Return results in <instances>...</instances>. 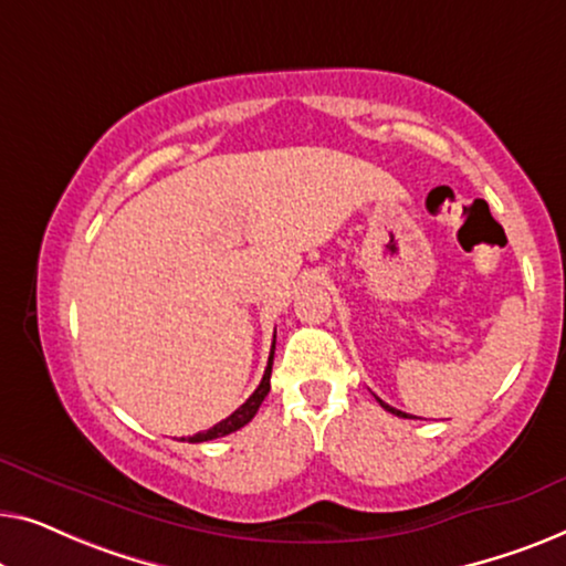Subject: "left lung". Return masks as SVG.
I'll return each mask as SVG.
<instances>
[{
  "instance_id": "8db88e82",
  "label": "left lung",
  "mask_w": 566,
  "mask_h": 566,
  "mask_svg": "<svg viewBox=\"0 0 566 566\" xmlns=\"http://www.w3.org/2000/svg\"><path fill=\"white\" fill-rule=\"evenodd\" d=\"M377 400H379V397H377ZM379 405H381V408H385V410H389V412H392V416L408 418V412H402V410H395V408H392V405H387V402H381V400H379Z\"/></svg>"
}]
</instances>
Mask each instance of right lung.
Listing matches in <instances>:
<instances>
[{
    "label": "right lung",
    "mask_w": 566,
    "mask_h": 566,
    "mask_svg": "<svg viewBox=\"0 0 566 566\" xmlns=\"http://www.w3.org/2000/svg\"><path fill=\"white\" fill-rule=\"evenodd\" d=\"M274 338H276V333H274ZM272 361H274V344H272V354H269L266 371H264V377H261V385L256 387V392H253L249 400H245L235 412H230L226 420H220V423H214L212 428H207V431H202V433L189 436L187 441L189 443H202V441L222 439V436L233 433V431H238V428H243L245 423H251V418L256 416L259 408H261V402H264V397L269 395V389H272V385H269V379H272ZM181 441H185V439H181Z\"/></svg>",
    "instance_id": "obj_1"
}]
</instances>
